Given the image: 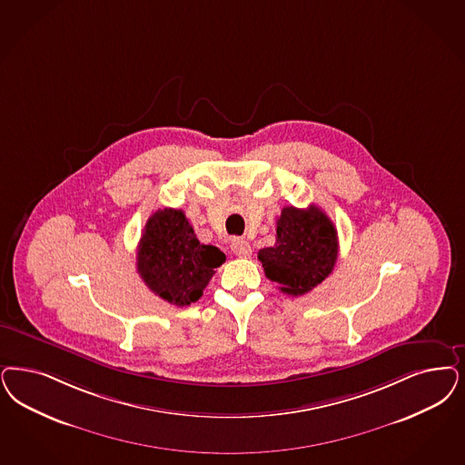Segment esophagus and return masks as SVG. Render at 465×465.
<instances>
[{
	"instance_id": "1",
	"label": "esophagus",
	"mask_w": 465,
	"mask_h": 465,
	"mask_svg": "<svg viewBox=\"0 0 465 465\" xmlns=\"http://www.w3.org/2000/svg\"><path fill=\"white\" fill-rule=\"evenodd\" d=\"M232 252L237 257H251L252 249L251 243L243 239H233L232 241Z\"/></svg>"
}]
</instances>
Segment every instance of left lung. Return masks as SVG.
Listing matches in <instances>:
<instances>
[{
	"mask_svg": "<svg viewBox=\"0 0 465 465\" xmlns=\"http://www.w3.org/2000/svg\"><path fill=\"white\" fill-rule=\"evenodd\" d=\"M266 276L287 295H304L333 272L337 228L318 206H287L276 220V243L259 251Z\"/></svg>",
	"mask_w": 465,
	"mask_h": 465,
	"instance_id": "left-lung-1",
	"label": "left lung"
}]
</instances>
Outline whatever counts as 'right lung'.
<instances>
[{"label":"right lung","instance_id":"obj_1","mask_svg":"<svg viewBox=\"0 0 465 465\" xmlns=\"http://www.w3.org/2000/svg\"><path fill=\"white\" fill-rule=\"evenodd\" d=\"M224 259L218 247L197 241L183 211L158 209L139 242L137 272L153 293L183 307L201 299Z\"/></svg>","mask_w":465,"mask_h":465}]
</instances>
